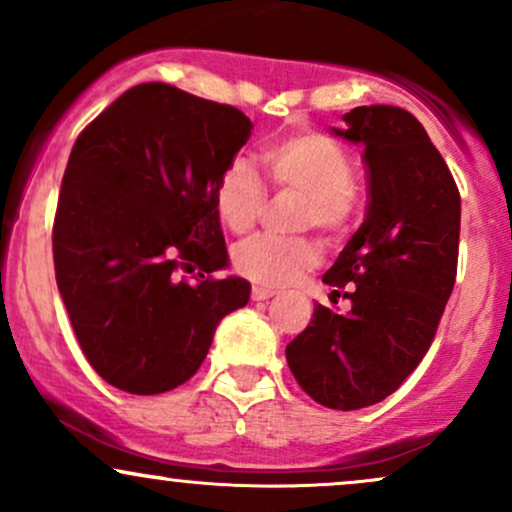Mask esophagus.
Instances as JSON below:
<instances>
[{"mask_svg":"<svg viewBox=\"0 0 512 512\" xmlns=\"http://www.w3.org/2000/svg\"><path fill=\"white\" fill-rule=\"evenodd\" d=\"M274 291L272 289H264V286H252V301H267L272 298Z\"/></svg>","mask_w":512,"mask_h":512,"instance_id":"esophagus-1","label":"esophagus"}]
</instances>
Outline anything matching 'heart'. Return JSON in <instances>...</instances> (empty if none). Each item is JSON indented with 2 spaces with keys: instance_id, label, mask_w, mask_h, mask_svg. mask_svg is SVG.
<instances>
[{
  "instance_id": "b5f03b06",
  "label": "heart",
  "mask_w": 512,
  "mask_h": 512,
  "mask_svg": "<svg viewBox=\"0 0 512 512\" xmlns=\"http://www.w3.org/2000/svg\"><path fill=\"white\" fill-rule=\"evenodd\" d=\"M262 163L276 190L305 197L301 228H317L327 243L349 231L354 214V163L344 146L322 132H293L264 144ZM216 216L231 233H245L260 221L267 190L245 161L231 163L214 187ZM320 264V250L310 238L255 236L233 250L240 276L264 289H284Z\"/></svg>"
}]
</instances>
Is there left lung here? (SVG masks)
Instances as JSON below:
<instances>
[{
	"label": "left lung",
	"instance_id": "8db88e82",
	"mask_svg": "<svg viewBox=\"0 0 512 512\" xmlns=\"http://www.w3.org/2000/svg\"><path fill=\"white\" fill-rule=\"evenodd\" d=\"M334 134L363 144L368 207L322 276L346 315L317 303L286 346L298 385L327 409L383 402L414 373L457 276L460 190L424 125L397 105H361Z\"/></svg>",
	"mask_w": 512,
	"mask_h": 512
}]
</instances>
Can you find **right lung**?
<instances>
[{"mask_svg":"<svg viewBox=\"0 0 512 512\" xmlns=\"http://www.w3.org/2000/svg\"><path fill=\"white\" fill-rule=\"evenodd\" d=\"M233 105L149 81L76 137L52 223L57 289L93 370L129 395L192 378L216 325L250 301L214 187L250 139Z\"/></svg>","mask_w":512,"mask_h":512,"instance_id":"1","label":"right lung"}]
</instances>
